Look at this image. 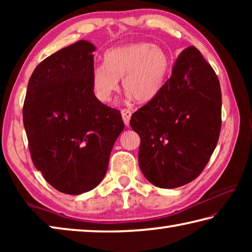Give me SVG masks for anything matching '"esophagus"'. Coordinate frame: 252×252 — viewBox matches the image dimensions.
<instances>
[{
  "mask_svg": "<svg viewBox=\"0 0 252 252\" xmlns=\"http://www.w3.org/2000/svg\"><path fill=\"white\" fill-rule=\"evenodd\" d=\"M131 111L127 109H123L121 110V116H122V120L125 122L126 126H129L130 123V119H131Z\"/></svg>",
  "mask_w": 252,
  "mask_h": 252,
  "instance_id": "obj_1",
  "label": "esophagus"
}]
</instances>
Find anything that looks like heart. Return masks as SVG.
Returning <instances> with one entry per match:
<instances>
[{
    "mask_svg": "<svg viewBox=\"0 0 252 252\" xmlns=\"http://www.w3.org/2000/svg\"><path fill=\"white\" fill-rule=\"evenodd\" d=\"M170 64L167 51L149 42L118 46L104 54V64L93 67V91L101 102L108 103L122 79L123 90L138 102H149L161 91Z\"/></svg>",
    "mask_w": 252,
    "mask_h": 252,
    "instance_id": "obj_1",
    "label": "heart"
}]
</instances>
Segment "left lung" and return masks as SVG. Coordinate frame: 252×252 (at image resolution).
I'll return each instance as SVG.
<instances>
[{"mask_svg":"<svg viewBox=\"0 0 252 252\" xmlns=\"http://www.w3.org/2000/svg\"><path fill=\"white\" fill-rule=\"evenodd\" d=\"M221 89L200 51L189 46L155 99L132 114L140 135L139 165L156 187L173 189L203 171L219 140Z\"/></svg>","mask_w":252,"mask_h":252,"instance_id":"left-lung-1","label":"left lung"}]
</instances>
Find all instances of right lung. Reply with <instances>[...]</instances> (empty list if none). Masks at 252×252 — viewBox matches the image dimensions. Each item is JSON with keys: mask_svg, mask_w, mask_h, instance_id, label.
<instances>
[{"mask_svg": "<svg viewBox=\"0 0 252 252\" xmlns=\"http://www.w3.org/2000/svg\"><path fill=\"white\" fill-rule=\"evenodd\" d=\"M95 46L81 40L43 60L29 80L23 125L33 164L60 192L81 194L103 180L125 123L92 88Z\"/></svg>", "mask_w": 252, "mask_h": 252, "instance_id": "right-lung-1", "label": "right lung"}]
</instances>
